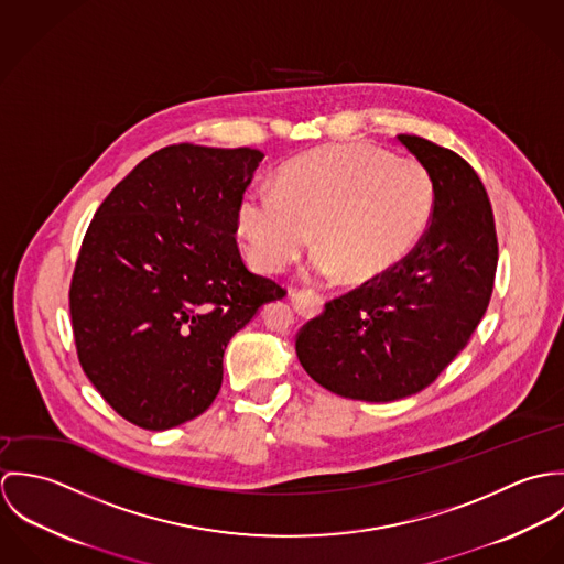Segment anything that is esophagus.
Wrapping results in <instances>:
<instances>
[{
  "label": "esophagus",
  "mask_w": 564,
  "mask_h": 564,
  "mask_svg": "<svg viewBox=\"0 0 564 564\" xmlns=\"http://www.w3.org/2000/svg\"><path fill=\"white\" fill-rule=\"evenodd\" d=\"M291 304H293L295 313H297L300 317H306V319L319 315L323 308V300L319 295H315V293H304V291L291 293Z\"/></svg>",
  "instance_id": "obj_1"
}]
</instances>
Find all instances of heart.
Masks as SVG:
<instances>
[{
    "label": "heart",
    "mask_w": 564,
    "mask_h": 564,
    "mask_svg": "<svg viewBox=\"0 0 564 564\" xmlns=\"http://www.w3.org/2000/svg\"><path fill=\"white\" fill-rule=\"evenodd\" d=\"M436 202L421 162L395 159L369 143L306 152L282 164L275 188L251 184L237 206V226L251 262L280 271L313 239L315 267L362 284L403 262L421 242Z\"/></svg>",
    "instance_id": "heart-1"
}]
</instances>
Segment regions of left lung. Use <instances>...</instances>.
Segmentation results:
<instances>
[{
	"instance_id": "left-lung-1",
	"label": "left lung",
	"mask_w": 564,
	"mask_h": 564,
	"mask_svg": "<svg viewBox=\"0 0 564 564\" xmlns=\"http://www.w3.org/2000/svg\"><path fill=\"white\" fill-rule=\"evenodd\" d=\"M398 139L434 180L427 232L393 271L327 302L295 338L315 382L360 402L430 387L482 322L497 271L492 208L474 166L416 134Z\"/></svg>"
}]
</instances>
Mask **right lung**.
<instances>
[{"label":"right lung","mask_w":564,"mask_h":564,"mask_svg":"<svg viewBox=\"0 0 564 564\" xmlns=\"http://www.w3.org/2000/svg\"><path fill=\"white\" fill-rule=\"evenodd\" d=\"M262 156L162 148L108 193L84 235L69 289L78 360L143 430L175 427L215 402L230 338L286 295L245 267L235 237Z\"/></svg>","instance_id":"obj_1"}]
</instances>
